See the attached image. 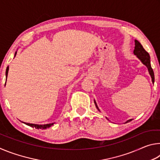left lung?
Wrapping results in <instances>:
<instances>
[{
	"instance_id": "obj_1",
	"label": "left lung",
	"mask_w": 160,
	"mask_h": 160,
	"mask_svg": "<svg viewBox=\"0 0 160 160\" xmlns=\"http://www.w3.org/2000/svg\"><path fill=\"white\" fill-rule=\"evenodd\" d=\"M133 53L135 55H136L137 57L141 61L142 63L148 68L149 73H150L152 78V82L154 83V82H155V75H154V71L151 67L150 55H149V53L145 50V48L142 47V44H140L138 40H135V49L133 51ZM94 104H95L97 109L99 111L95 101H94ZM132 119H130V120L127 121L126 123H128Z\"/></svg>"
}]
</instances>
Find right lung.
<instances>
[{
	"label": "right lung",
	"instance_id": "obj_1",
	"mask_svg": "<svg viewBox=\"0 0 160 160\" xmlns=\"http://www.w3.org/2000/svg\"><path fill=\"white\" fill-rule=\"evenodd\" d=\"M16 53H17V51H16L15 53V56H16ZM8 70H9V67L8 66L7 68H6V71H5V76H6V80H7V76H8ZM26 125H28L29 126H31L32 128H37V129H47L48 128H49L51 126L53 125L54 123H48V124H44V125H39V124H34V123H25V122H22Z\"/></svg>",
	"mask_w": 160,
	"mask_h": 160
}]
</instances>
